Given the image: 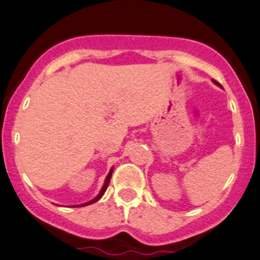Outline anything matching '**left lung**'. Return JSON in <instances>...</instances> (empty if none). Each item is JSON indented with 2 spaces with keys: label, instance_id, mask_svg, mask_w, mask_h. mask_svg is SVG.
Returning a JSON list of instances; mask_svg holds the SVG:
<instances>
[{
  "label": "left lung",
  "instance_id": "8db88e82",
  "mask_svg": "<svg viewBox=\"0 0 260 260\" xmlns=\"http://www.w3.org/2000/svg\"><path fill=\"white\" fill-rule=\"evenodd\" d=\"M215 83H217V84H219V83H218V82H215Z\"/></svg>",
  "mask_w": 260,
  "mask_h": 260
}]
</instances>
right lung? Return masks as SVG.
I'll return each mask as SVG.
<instances>
[{
    "label": "right lung",
    "mask_w": 260,
    "mask_h": 260,
    "mask_svg": "<svg viewBox=\"0 0 260 260\" xmlns=\"http://www.w3.org/2000/svg\"><path fill=\"white\" fill-rule=\"evenodd\" d=\"M112 173H113V168H112L111 171H109V173H108L107 178H106V182H105V184H103V188H102V190H101V192H100V194H98L97 197H95L94 199H92L91 202H88V203H86V204H81V206H78V207H84V206H88V204H92V203H94V202H97L98 199H101V197H102L103 194H105L106 189H107V187H108V184H109V180H111V177H112ZM75 207H77V206H75Z\"/></svg>",
    "instance_id": "add662e5"
}]
</instances>
